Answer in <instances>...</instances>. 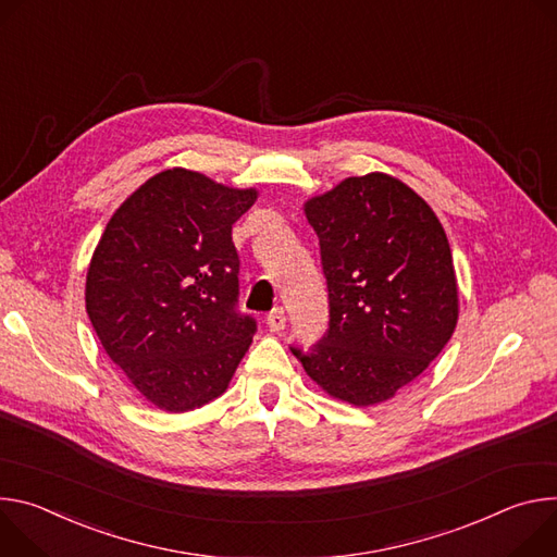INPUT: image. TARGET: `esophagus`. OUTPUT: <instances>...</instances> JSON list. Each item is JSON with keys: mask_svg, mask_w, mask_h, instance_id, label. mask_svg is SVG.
I'll use <instances>...</instances> for the list:
<instances>
[{"mask_svg": "<svg viewBox=\"0 0 557 557\" xmlns=\"http://www.w3.org/2000/svg\"><path fill=\"white\" fill-rule=\"evenodd\" d=\"M268 327L274 334H281L285 330V310H283V307H274V310L268 314Z\"/></svg>", "mask_w": 557, "mask_h": 557, "instance_id": "esophagus-1", "label": "esophagus"}]
</instances>
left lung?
<instances>
[{
	"label": "left lung",
	"instance_id": "1",
	"mask_svg": "<svg viewBox=\"0 0 557 557\" xmlns=\"http://www.w3.org/2000/svg\"><path fill=\"white\" fill-rule=\"evenodd\" d=\"M302 210L321 243L330 330L312 351H292L332 398L385 403L424 372L458 323L443 223L385 172L347 176Z\"/></svg>",
	"mask_w": 557,
	"mask_h": 557
}]
</instances>
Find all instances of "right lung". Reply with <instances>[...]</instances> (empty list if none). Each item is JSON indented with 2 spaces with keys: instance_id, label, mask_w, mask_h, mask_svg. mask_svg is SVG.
I'll list each match as a JSON object with an SVG mask.
<instances>
[{
  "instance_id": "1",
  "label": "right lung",
  "mask_w": 557,
  "mask_h": 557,
  "mask_svg": "<svg viewBox=\"0 0 557 557\" xmlns=\"http://www.w3.org/2000/svg\"><path fill=\"white\" fill-rule=\"evenodd\" d=\"M257 197L170 168L116 208L95 247L88 319L112 362L163 411L219 398L252 345L257 323L236 312L232 225Z\"/></svg>"
}]
</instances>
